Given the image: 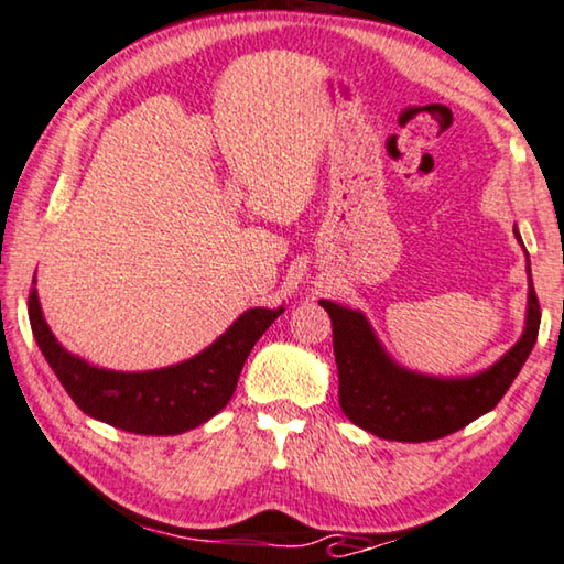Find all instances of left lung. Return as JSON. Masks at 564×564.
Segmentation results:
<instances>
[{
  "mask_svg": "<svg viewBox=\"0 0 564 564\" xmlns=\"http://www.w3.org/2000/svg\"><path fill=\"white\" fill-rule=\"evenodd\" d=\"M517 240L522 235L514 228ZM527 256V253H524ZM524 332L507 355L491 367L466 377H433L402 367L377 339L362 311L322 299L332 316L334 357L339 369V405L351 423L384 441H438L474 423L499 405L540 334V301L532 285L527 256Z\"/></svg>",
  "mask_w": 564,
  "mask_h": 564,
  "instance_id": "8db88e82",
  "label": "left lung"
}]
</instances>
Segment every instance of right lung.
I'll return each mask as SVG.
<instances>
[{"instance_id": "right-lung-1", "label": "right lung", "mask_w": 564, "mask_h": 564, "mask_svg": "<svg viewBox=\"0 0 564 564\" xmlns=\"http://www.w3.org/2000/svg\"><path fill=\"white\" fill-rule=\"evenodd\" d=\"M30 324L37 347L83 413L139 435H180L228 405L250 349L283 306L248 308L207 349L180 365L149 372H116L70 355L42 316L37 289L30 291Z\"/></svg>"}]
</instances>
